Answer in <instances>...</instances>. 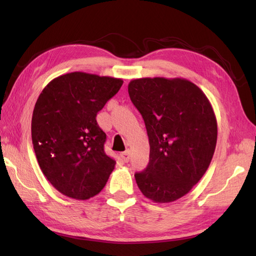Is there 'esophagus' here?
Segmentation results:
<instances>
[{"instance_id": "34e87169", "label": "esophagus", "mask_w": 256, "mask_h": 256, "mask_svg": "<svg viewBox=\"0 0 256 256\" xmlns=\"http://www.w3.org/2000/svg\"><path fill=\"white\" fill-rule=\"evenodd\" d=\"M120 157H121V160L124 162H128L130 160V152L128 150L123 152V153H121V155H120Z\"/></svg>"}]
</instances>
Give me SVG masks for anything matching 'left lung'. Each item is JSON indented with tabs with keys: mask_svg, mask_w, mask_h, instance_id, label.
Returning <instances> with one entry per match:
<instances>
[{
	"mask_svg": "<svg viewBox=\"0 0 256 256\" xmlns=\"http://www.w3.org/2000/svg\"><path fill=\"white\" fill-rule=\"evenodd\" d=\"M128 90L150 142L148 165L135 174V180L153 202H172L198 184L214 157V108L204 91L184 78L134 79Z\"/></svg>",
	"mask_w": 256,
	"mask_h": 256,
	"instance_id": "left-lung-1",
	"label": "left lung"
}]
</instances>
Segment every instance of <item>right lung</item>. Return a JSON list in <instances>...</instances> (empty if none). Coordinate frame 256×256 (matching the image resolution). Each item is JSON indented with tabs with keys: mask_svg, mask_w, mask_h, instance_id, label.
<instances>
[{
	"mask_svg": "<svg viewBox=\"0 0 256 256\" xmlns=\"http://www.w3.org/2000/svg\"><path fill=\"white\" fill-rule=\"evenodd\" d=\"M122 84L120 78L74 72L52 79L38 96L32 118L36 158L47 180L69 198L94 197L114 170L96 116Z\"/></svg>",
	"mask_w": 256,
	"mask_h": 256,
	"instance_id": "right-lung-1",
	"label": "right lung"
}]
</instances>
